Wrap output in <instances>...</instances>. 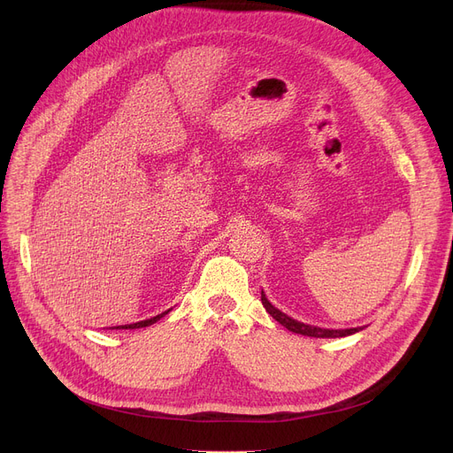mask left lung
Masks as SVG:
<instances>
[{
  "instance_id": "1",
  "label": "left lung",
  "mask_w": 453,
  "mask_h": 453,
  "mask_svg": "<svg viewBox=\"0 0 453 453\" xmlns=\"http://www.w3.org/2000/svg\"><path fill=\"white\" fill-rule=\"evenodd\" d=\"M260 301H263V304H265V308H266V312H268L275 321H279L282 326H287L288 330L296 332V334L311 336V338H343V336H350V334H354V332L362 330V326L334 330V328H321V326L304 325V323H301V321L292 319V318L287 316V314H282L280 311H277V308L266 299V294H265V292H260Z\"/></svg>"
}]
</instances>
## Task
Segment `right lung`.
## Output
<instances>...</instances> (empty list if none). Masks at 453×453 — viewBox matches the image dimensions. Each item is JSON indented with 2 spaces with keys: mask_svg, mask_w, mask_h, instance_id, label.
<instances>
[{
  "mask_svg": "<svg viewBox=\"0 0 453 453\" xmlns=\"http://www.w3.org/2000/svg\"><path fill=\"white\" fill-rule=\"evenodd\" d=\"M165 314H169V311L166 312H163V314H159V316H156V318H150V319H145V321H137V323H132V325H121V328H141V326H150L152 323H156L159 318H163ZM119 328V326H117Z\"/></svg>",
  "mask_w": 453,
  "mask_h": 453,
  "instance_id": "right-lung-1",
  "label": "right lung"
}]
</instances>
